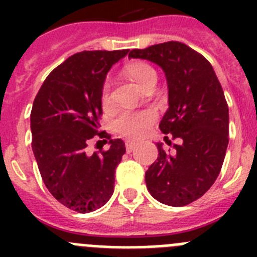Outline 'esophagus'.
<instances>
[{
	"mask_svg": "<svg viewBox=\"0 0 257 257\" xmlns=\"http://www.w3.org/2000/svg\"><path fill=\"white\" fill-rule=\"evenodd\" d=\"M136 145H138V144H136L135 142H127L126 143V151L130 153V152H133L134 149L136 148Z\"/></svg>",
	"mask_w": 257,
	"mask_h": 257,
	"instance_id": "34e87169",
	"label": "esophagus"
}]
</instances>
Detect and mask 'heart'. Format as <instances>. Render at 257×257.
<instances>
[{"label": "heart", "instance_id": "heart-1", "mask_svg": "<svg viewBox=\"0 0 257 257\" xmlns=\"http://www.w3.org/2000/svg\"><path fill=\"white\" fill-rule=\"evenodd\" d=\"M124 72L134 82L138 83L142 90H147L149 86L156 85L157 73L154 68L145 61H133L127 64ZM112 104L110 96V85L105 81L101 90V105L103 108H108ZM154 121V114L152 112H119L113 121V127L121 135L138 139L142 138Z\"/></svg>", "mask_w": 257, "mask_h": 257}]
</instances>
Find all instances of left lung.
<instances>
[{"instance_id": "obj_1", "label": "left lung", "mask_w": 257, "mask_h": 257, "mask_svg": "<svg viewBox=\"0 0 257 257\" xmlns=\"http://www.w3.org/2000/svg\"><path fill=\"white\" fill-rule=\"evenodd\" d=\"M128 58L160 65L169 86V109L160 128L171 153L157 143L158 158L145 172L152 196L181 207L201 198L217 179L229 143V109L210 61L178 41L134 49Z\"/></svg>"}]
</instances>
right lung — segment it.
I'll use <instances>...</instances> for the list:
<instances>
[{"label":"right lung","mask_w":257,"mask_h":257,"mask_svg":"<svg viewBox=\"0 0 257 257\" xmlns=\"http://www.w3.org/2000/svg\"><path fill=\"white\" fill-rule=\"evenodd\" d=\"M127 52H77L47 76L33 101L32 149L41 178L55 199L77 212L103 207L114 192V172L126 148L100 131L101 90L108 70ZM94 136L109 140L108 151L88 153Z\"/></svg>","instance_id":"1"}]
</instances>
